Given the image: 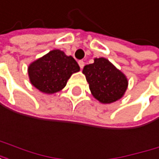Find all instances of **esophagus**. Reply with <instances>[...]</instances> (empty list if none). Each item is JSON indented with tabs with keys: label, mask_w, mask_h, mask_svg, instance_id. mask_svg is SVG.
I'll list each match as a JSON object with an SVG mask.
<instances>
[{
	"label": "esophagus",
	"mask_w": 159,
	"mask_h": 159,
	"mask_svg": "<svg viewBox=\"0 0 159 159\" xmlns=\"http://www.w3.org/2000/svg\"><path fill=\"white\" fill-rule=\"evenodd\" d=\"M79 66H80V68H83V66H84V62L83 61H79Z\"/></svg>",
	"instance_id": "esophagus-1"
}]
</instances>
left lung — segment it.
<instances>
[{
	"mask_svg": "<svg viewBox=\"0 0 159 159\" xmlns=\"http://www.w3.org/2000/svg\"><path fill=\"white\" fill-rule=\"evenodd\" d=\"M82 72L93 95L101 103L117 101L127 88L125 76L105 58L94 59V63L85 66Z\"/></svg>",
	"mask_w": 159,
	"mask_h": 159,
	"instance_id": "1",
	"label": "left lung"
}]
</instances>
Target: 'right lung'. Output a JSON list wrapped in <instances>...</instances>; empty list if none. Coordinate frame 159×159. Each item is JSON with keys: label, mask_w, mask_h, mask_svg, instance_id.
<instances>
[{"label": "right lung", "mask_w": 159, "mask_h": 159, "mask_svg": "<svg viewBox=\"0 0 159 159\" xmlns=\"http://www.w3.org/2000/svg\"><path fill=\"white\" fill-rule=\"evenodd\" d=\"M80 66L72 56L54 49L30 65L28 73L32 84L45 93H53L62 90L73 73Z\"/></svg>", "instance_id": "right-lung-1"}]
</instances>
